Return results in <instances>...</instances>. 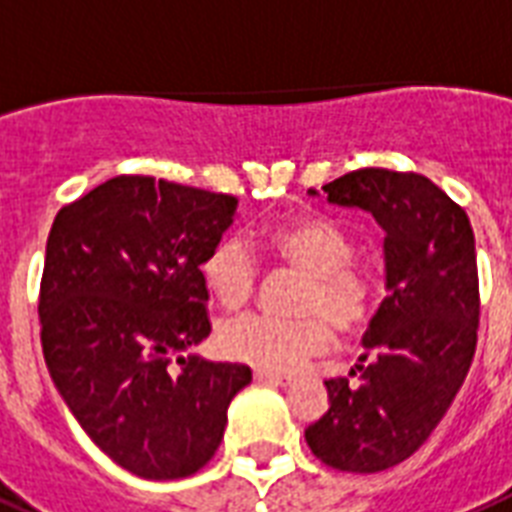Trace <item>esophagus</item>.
I'll return each mask as SVG.
<instances>
[{
	"label": "esophagus",
	"instance_id": "esophagus-1",
	"mask_svg": "<svg viewBox=\"0 0 512 512\" xmlns=\"http://www.w3.org/2000/svg\"><path fill=\"white\" fill-rule=\"evenodd\" d=\"M256 382L280 384V387H285V384H291L293 379H291V376H285V374H272V371H256Z\"/></svg>",
	"mask_w": 512,
	"mask_h": 512
}]
</instances>
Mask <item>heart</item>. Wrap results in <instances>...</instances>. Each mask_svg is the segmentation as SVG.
I'll use <instances>...</instances> for the list:
<instances>
[{"label": "heart", "mask_w": 512, "mask_h": 512, "mask_svg": "<svg viewBox=\"0 0 512 512\" xmlns=\"http://www.w3.org/2000/svg\"><path fill=\"white\" fill-rule=\"evenodd\" d=\"M259 248L275 264L304 277L293 301L299 318L243 315L229 320L219 331V347L227 358L288 374L331 347V326L342 336H355L374 318L379 277L352 261L355 240L334 219L310 213L269 224L259 232ZM200 272L227 310L248 304L259 285V261L240 235L219 237L205 253Z\"/></svg>", "instance_id": "b5f03b06"}]
</instances>
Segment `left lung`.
Segmentation results:
<instances>
[{"instance_id":"8db88e82","label":"left lung","mask_w":512,"mask_h":512,"mask_svg":"<svg viewBox=\"0 0 512 512\" xmlns=\"http://www.w3.org/2000/svg\"><path fill=\"white\" fill-rule=\"evenodd\" d=\"M323 192L379 221L390 293L363 336L358 384L328 379L331 406L304 438L334 470L382 473L433 435L473 363L481 315L473 227L419 173L360 168Z\"/></svg>"}]
</instances>
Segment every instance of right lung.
Here are the masks:
<instances>
[{
    "label": "right lung",
    "instance_id": "add662e5",
    "mask_svg": "<svg viewBox=\"0 0 512 512\" xmlns=\"http://www.w3.org/2000/svg\"><path fill=\"white\" fill-rule=\"evenodd\" d=\"M237 197L117 176L63 205L39 285L42 352L98 449L149 481L211 462L251 368L184 355L211 334L200 264Z\"/></svg>",
    "mask_w": 512,
    "mask_h": 512
}]
</instances>
